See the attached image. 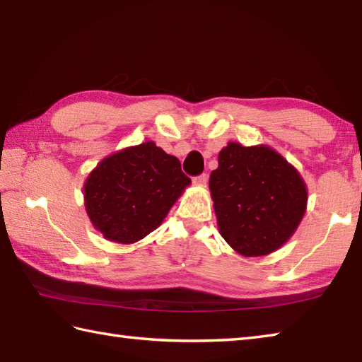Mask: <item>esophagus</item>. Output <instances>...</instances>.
Wrapping results in <instances>:
<instances>
[{"instance_id":"esophagus-1","label":"esophagus","mask_w":362,"mask_h":362,"mask_svg":"<svg viewBox=\"0 0 362 362\" xmlns=\"http://www.w3.org/2000/svg\"><path fill=\"white\" fill-rule=\"evenodd\" d=\"M193 182H194V185H197V187H205L206 182H209V175L202 174V175H199V177H194Z\"/></svg>"}]
</instances>
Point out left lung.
I'll return each mask as SVG.
<instances>
[{"mask_svg": "<svg viewBox=\"0 0 362 362\" xmlns=\"http://www.w3.org/2000/svg\"><path fill=\"white\" fill-rule=\"evenodd\" d=\"M210 175L221 236L243 257H266L296 233L308 205L297 168L267 144L228 141Z\"/></svg>", "mask_w": 362, "mask_h": 362, "instance_id": "left-lung-1", "label": "left lung"}]
</instances>
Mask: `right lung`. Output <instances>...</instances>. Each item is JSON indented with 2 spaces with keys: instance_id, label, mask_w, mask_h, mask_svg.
I'll use <instances>...</instances> for the list:
<instances>
[{
  "instance_id": "right-lung-1",
  "label": "right lung",
  "mask_w": 362,
  "mask_h": 362,
  "mask_svg": "<svg viewBox=\"0 0 362 362\" xmlns=\"http://www.w3.org/2000/svg\"><path fill=\"white\" fill-rule=\"evenodd\" d=\"M189 185L179 158L144 141L110 153L91 169L83 205L104 240L134 244L158 228Z\"/></svg>"
}]
</instances>
